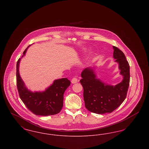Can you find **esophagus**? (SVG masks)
<instances>
[{
	"label": "esophagus",
	"mask_w": 149,
	"mask_h": 149,
	"mask_svg": "<svg viewBox=\"0 0 149 149\" xmlns=\"http://www.w3.org/2000/svg\"><path fill=\"white\" fill-rule=\"evenodd\" d=\"M71 81V83H72V84L77 83H78V79H77V77H74V78L72 79Z\"/></svg>",
	"instance_id": "34e87169"
}]
</instances>
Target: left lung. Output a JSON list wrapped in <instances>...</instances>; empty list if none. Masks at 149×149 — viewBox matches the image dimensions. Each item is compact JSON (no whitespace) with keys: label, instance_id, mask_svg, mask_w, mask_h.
Returning a JSON list of instances; mask_svg holds the SVG:
<instances>
[{"label":"left lung","instance_id":"obj_1","mask_svg":"<svg viewBox=\"0 0 149 149\" xmlns=\"http://www.w3.org/2000/svg\"><path fill=\"white\" fill-rule=\"evenodd\" d=\"M113 58L118 64L122 81L116 85L107 84L97 78L94 68H86L81 72L80 80L83 87L86 108L97 114L111 113L126 99L130 84V66L123 52L113 46Z\"/></svg>","mask_w":149,"mask_h":149}]
</instances>
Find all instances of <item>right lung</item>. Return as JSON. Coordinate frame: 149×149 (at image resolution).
I'll use <instances>...</instances> for the list:
<instances>
[{
    "label": "right lung",
    "mask_w": 149,
    "mask_h": 149,
    "mask_svg": "<svg viewBox=\"0 0 149 149\" xmlns=\"http://www.w3.org/2000/svg\"><path fill=\"white\" fill-rule=\"evenodd\" d=\"M29 47L23 52V56ZM21 58L17 63V86L20 98L30 111L38 116H51L58 113L63 107L64 93L70 85L67 78L54 80L43 92H32L24 84L19 74V66Z\"/></svg>",
    "instance_id": "1"
}]
</instances>
